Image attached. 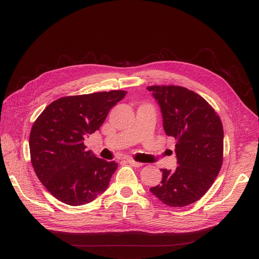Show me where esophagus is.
Here are the masks:
<instances>
[{
	"label": "esophagus",
	"mask_w": 259,
	"mask_h": 259,
	"mask_svg": "<svg viewBox=\"0 0 259 259\" xmlns=\"http://www.w3.org/2000/svg\"><path fill=\"white\" fill-rule=\"evenodd\" d=\"M127 162H128V163H129L130 165L135 166V167H141V166H143V163H141V162H137V161L132 160V159H129V160H127Z\"/></svg>",
	"instance_id": "34e87169"
}]
</instances>
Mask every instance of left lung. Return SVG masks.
<instances>
[{"instance_id":"obj_1","label":"left lung","mask_w":259,"mask_h":259,"mask_svg":"<svg viewBox=\"0 0 259 259\" xmlns=\"http://www.w3.org/2000/svg\"><path fill=\"white\" fill-rule=\"evenodd\" d=\"M158 101L163 129L176 140L175 170L162 168L161 184L150 192L170 207H185L203 197L223 162V126L203 97L183 86H148Z\"/></svg>"}]
</instances>
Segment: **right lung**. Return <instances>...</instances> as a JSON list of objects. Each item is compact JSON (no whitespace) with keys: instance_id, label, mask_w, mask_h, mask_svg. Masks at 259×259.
<instances>
[{"instance_id":"right-lung-1","label":"right lung","mask_w":259,"mask_h":259,"mask_svg":"<svg viewBox=\"0 0 259 259\" xmlns=\"http://www.w3.org/2000/svg\"><path fill=\"white\" fill-rule=\"evenodd\" d=\"M127 92L68 96L53 101L35 120L31 161L40 183L61 202L81 206L107 190L117 168L86 150L84 138L99 130L110 110Z\"/></svg>"}]
</instances>
